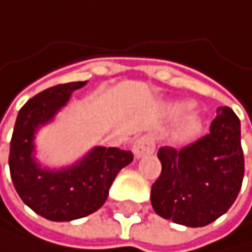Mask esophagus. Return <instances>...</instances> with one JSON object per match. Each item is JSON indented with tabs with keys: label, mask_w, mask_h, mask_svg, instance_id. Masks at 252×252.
Instances as JSON below:
<instances>
[{
	"label": "esophagus",
	"mask_w": 252,
	"mask_h": 252,
	"mask_svg": "<svg viewBox=\"0 0 252 252\" xmlns=\"http://www.w3.org/2000/svg\"><path fill=\"white\" fill-rule=\"evenodd\" d=\"M132 151H134V156L137 159L147 156V155H151L155 151V140L151 139L150 135H142L134 142Z\"/></svg>",
	"instance_id": "34e87169"
}]
</instances>
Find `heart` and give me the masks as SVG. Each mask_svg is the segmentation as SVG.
I'll return each mask as SVG.
<instances>
[{
  "instance_id": "heart-1",
  "label": "heart",
  "mask_w": 252,
  "mask_h": 252,
  "mask_svg": "<svg viewBox=\"0 0 252 252\" xmlns=\"http://www.w3.org/2000/svg\"><path fill=\"white\" fill-rule=\"evenodd\" d=\"M200 127H202L200 117L195 112L188 110L178 120V123H177V135L180 137V139H189V137L195 135L200 131Z\"/></svg>"
}]
</instances>
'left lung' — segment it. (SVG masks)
<instances>
[{"mask_svg":"<svg viewBox=\"0 0 252 252\" xmlns=\"http://www.w3.org/2000/svg\"><path fill=\"white\" fill-rule=\"evenodd\" d=\"M240 120L220 107L210 132L191 145L158 151L162 170L151 186V205L164 220L188 227L216 221L235 202L245 175Z\"/></svg>","mask_w":252,"mask_h":252,"instance_id":"8db88e82","label":"left lung"}]
</instances>
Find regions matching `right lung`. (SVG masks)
I'll return each mask as SVG.
<instances>
[{"label":"right lung","mask_w":252,"mask_h":252,"mask_svg":"<svg viewBox=\"0 0 252 252\" xmlns=\"http://www.w3.org/2000/svg\"><path fill=\"white\" fill-rule=\"evenodd\" d=\"M87 82L63 83L31 97L17 115L10 140L9 169L15 191L27 205L50 221H72L99 210L117 173L132 162V153L96 147L72 167L42 169L34 161V134L55 117L72 91Z\"/></svg>","instance_id":"obj_1"}]
</instances>
